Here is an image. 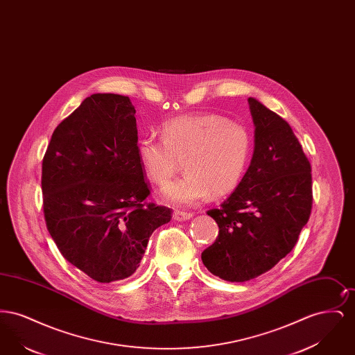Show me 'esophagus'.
<instances>
[{"mask_svg":"<svg viewBox=\"0 0 355 355\" xmlns=\"http://www.w3.org/2000/svg\"><path fill=\"white\" fill-rule=\"evenodd\" d=\"M193 218V213H187V211H180V210H175L173 213V220L175 222H184V220H190Z\"/></svg>","mask_w":355,"mask_h":355,"instance_id":"34e87169","label":"esophagus"}]
</instances>
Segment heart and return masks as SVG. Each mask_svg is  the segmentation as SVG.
I'll use <instances>...</instances> for the list:
<instances>
[{
  "instance_id": "obj_1",
  "label": "heart",
  "mask_w": 355,
  "mask_h": 355,
  "mask_svg": "<svg viewBox=\"0 0 355 355\" xmlns=\"http://www.w3.org/2000/svg\"><path fill=\"white\" fill-rule=\"evenodd\" d=\"M162 138L145 135L137 144L139 164L155 185H166L184 159L186 174L165 186V202L187 207L232 193L249 162L252 139L242 125L217 114L182 116L162 125Z\"/></svg>"
}]
</instances>
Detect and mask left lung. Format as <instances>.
<instances>
[{
    "label": "left lung",
    "instance_id": "8db88e82",
    "mask_svg": "<svg viewBox=\"0 0 355 355\" xmlns=\"http://www.w3.org/2000/svg\"><path fill=\"white\" fill-rule=\"evenodd\" d=\"M248 102L253 157L232 196L207 211L220 234L201 255L207 270L229 282L250 281L285 258L313 205L311 166L290 125L262 102Z\"/></svg>",
    "mask_w": 355,
    "mask_h": 355
}]
</instances>
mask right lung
I'll list each match as a JSON object with an SVG mask.
<instances>
[{
  "label": "right lung",
  "mask_w": 355,
  "mask_h": 355,
  "mask_svg": "<svg viewBox=\"0 0 355 355\" xmlns=\"http://www.w3.org/2000/svg\"><path fill=\"white\" fill-rule=\"evenodd\" d=\"M129 97L96 93L53 132L42 161L44 213L58 250L73 266L109 284L135 272L153 232L171 210L150 194L137 154Z\"/></svg>",
  "instance_id": "1"
}]
</instances>
